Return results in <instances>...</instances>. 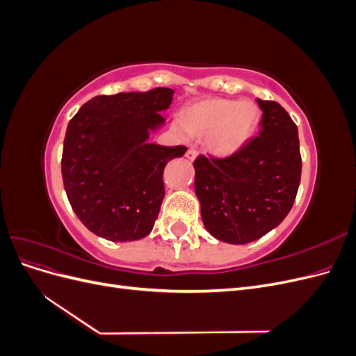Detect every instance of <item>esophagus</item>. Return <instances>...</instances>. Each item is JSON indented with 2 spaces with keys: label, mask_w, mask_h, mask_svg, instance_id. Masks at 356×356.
I'll use <instances>...</instances> for the list:
<instances>
[{
  "label": "esophagus",
  "mask_w": 356,
  "mask_h": 356,
  "mask_svg": "<svg viewBox=\"0 0 356 356\" xmlns=\"http://www.w3.org/2000/svg\"><path fill=\"white\" fill-rule=\"evenodd\" d=\"M197 154H199V153L196 152V149H195V148H190V149H188V152L186 153V157H187L188 160H195V159L197 157Z\"/></svg>",
  "instance_id": "esophagus-1"
}]
</instances>
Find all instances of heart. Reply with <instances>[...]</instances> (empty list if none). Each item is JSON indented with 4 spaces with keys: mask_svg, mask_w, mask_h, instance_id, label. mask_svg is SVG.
<instances>
[{
    "mask_svg": "<svg viewBox=\"0 0 356 356\" xmlns=\"http://www.w3.org/2000/svg\"><path fill=\"white\" fill-rule=\"evenodd\" d=\"M260 118V108L251 101L208 98L182 110L181 126L193 136H207L213 154L230 156L250 141Z\"/></svg>",
    "mask_w": 356,
    "mask_h": 356,
    "instance_id": "1",
    "label": "heart"
}]
</instances>
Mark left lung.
Masks as SVG:
<instances>
[{
	"mask_svg": "<svg viewBox=\"0 0 356 356\" xmlns=\"http://www.w3.org/2000/svg\"><path fill=\"white\" fill-rule=\"evenodd\" d=\"M260 135L227 157L195 160L202 221L218 241L243 245L277 227L291 211L301 178L298 131L275 101L257 99Z\"/></svg>",
	"mask_w": 356,
	"mask_h": 356,
	"instance_id": "8db88e82",
	"label": "left lung"
}]
</instances>
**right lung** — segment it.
<instances>
[{
	"instance_id": "1",
	"label": "right lung",
	"mask_w": 356,
	"mask_h": 356,
	"mask_svg": "<svg viewBox=\"0 0 356 356\" xmlns=\"http://www.w3.org/2000/svg\"><path fill=\"white\" fill-rule=\"evenodd\" d=\"M174 90L99 95L68 123L62 179L68 200L92 233L113 242L138 241L153 230L165 197L168 161L184 145L148 143L163 124Z\"/></svg>"
}]
</instances>
